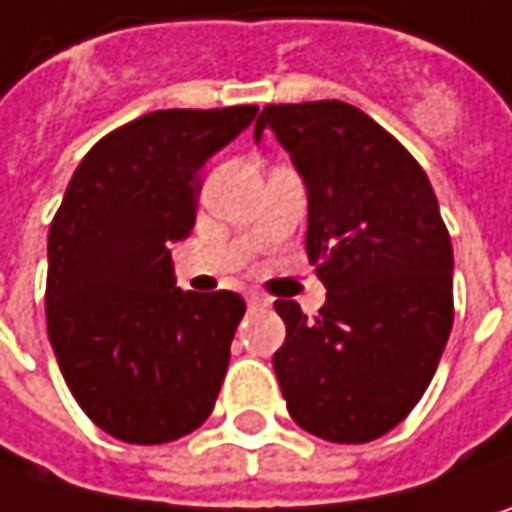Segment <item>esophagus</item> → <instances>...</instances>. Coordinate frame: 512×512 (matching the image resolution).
Wrapping results in <instances>:
<instances>
[{"mask_svg":"<svg viewBox=\"0 0 512 512\" xmlns=\"http://www.w3.org/2000/svg\"><path fill=\"white\" fill-rule=\"evenodd\" d=\"M246 299H249V307H269V299L263 293H249Z\"/></svg>","mask_w":512,"mask_h":512,"instance_id":"1","label":"esophagus"}]
</instances>
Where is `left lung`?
<instances>
[{
  "label": "left lung",
  "mask_w": 512,
  "mask_h": 512,
  "mask_svg": "<svg viewBox=\"0 0 512 512\" xmlns=\"http://www.w3.org/2000/svg\"><path fill=\"white\" fill-rule=\"evenodd\" d=\"M307 184V257L328 290L319 316L278 299L272 366L296 425L328 442L384 437L428 390L454 322L451 237L425 169L360 108L266 105Z\"/></svg>",
  "instance_id": "left-lung-1"
}]
</instances>
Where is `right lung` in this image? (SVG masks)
<instances>
[{
	"mask_svg": "<svg viewBox=\"0 0 512 512\" xmlns=\"http://www.w3.org/2000/svg\"><path fill=\"white\" fill-rule=\"evenodd\" d=\"M255 114L172 108L119 125L78 163L52 219L49 343L81 410L117 440H178L216 404L246 302L178 290L169 243L196 225L210 155Z\"/></svg>",
	"mask_w": 512,
	"mask_h": 512,
	"instance_id": "obj_1",
	"label": "right lung"
}]
</instances>
